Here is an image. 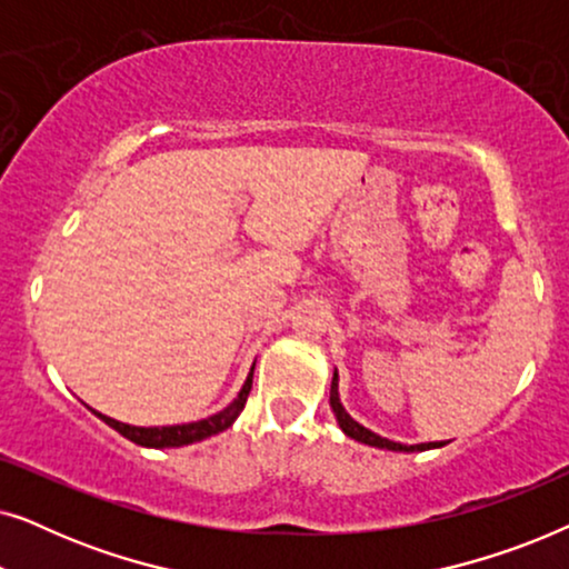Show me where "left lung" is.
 I'll list each match as a JSON object with an SVG mask.
<instances>
[{"label":"left lung","instance_id":"obj_1","mask_svg":"<svg viewBox=\"0 0 569 569\" xmlns=\"http://www.w3.org/2000/svg\"><path fill=\"white\" fill-rule=\"evenodd\" d=\"M329 403H331V411L333 417H337V422L341 427V432L347 435V438H352L357 442H365V446H372V448H383V450H396V453H419V450H430V448H442L446 442H417V446H403V442H393L388 438H380L368 427H362L357 419H352L347 415V409L341 407V399H339V376L337 370H333V380H331V396H329Z\"/></svg>","mask_w":569,"mask_h":569}]
</instances>
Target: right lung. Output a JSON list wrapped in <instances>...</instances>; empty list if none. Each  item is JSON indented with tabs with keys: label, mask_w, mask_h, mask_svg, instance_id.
I'll list each match as a JSON object with an SVG mask.
<instances>
[{
	"label": "right lung",
	"mask_w": 569,
	"mask_h": 569,
	"mask_svg": "<svg viewBox=\"0 0 569 569\" xmlns=\"http://www.w3.org/2000/svg\"><path fill=\"white\" fill-rule=\"evenodd\" d=\"M256 365V362H253ZM251 383H253V368L248 372L243 388H240L232 403H228L222 411L217 415L199 419V422H189V425H168V427H134V425H123L119 419H111L100 411L92 409V415L103 419L108 427H113L116 432H121L123 438L137 442V446L144 448H181V446H191V442H199L204 438H212V435L228 430V427L236 422L240 411L246 407L248 393H251Z\"/></svg>",
	"instance_id": "obj_1"
}]
</instances>
